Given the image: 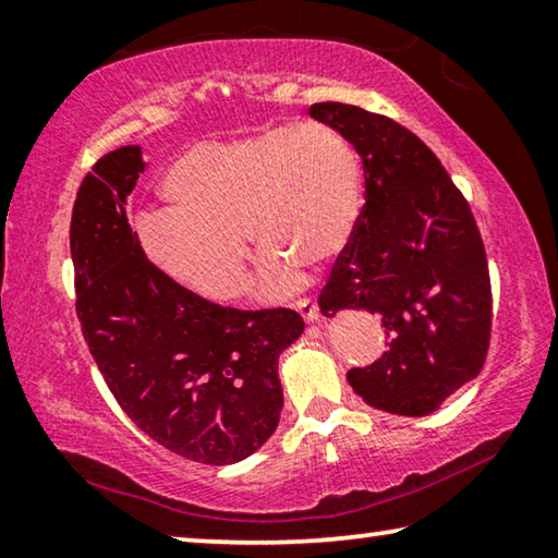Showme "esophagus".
<instances>
[{
	"label": "esophagus",
	"mask_w": 558,
	"mask_h": 558,
	"mask_svg": "<svg viewBox=\"0 0 558 558\" xmlns=\"http://www.w3.org/2000/svg\"><path fill=\"white\" fill-rule=\"evenodd\" d=\"M295 311L300 313V317H303L305 323H313V320H317V317H320V307L311 303V300H303V303H298Z\"/></svg>",
	"instance_id": "esophagus-1"
}]
</instances>
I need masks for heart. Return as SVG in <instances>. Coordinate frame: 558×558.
Returning a JSON list of instances; mask_svg holds the SVG:
<instances>
[{
    "mask_svg": "<svg viewBox=\"0 0 558 558\" xmlns=\"http://www.w3.org/2000/svg\"><path fill=\"white\" fill-rule=\"evenodd\" d=\"M161 189L171 208L141 216L138 243L166 278L214 300L245 290V231L268 255L258 293L278 298L293 270L320 272L340 258L365 206L360 151L320 121L193 146Z\"/></svg>",
    "mask_w": 558,
    "mask_h": 558,
    "instance_id": "1",
    "label": "heart"
}]
</instances>
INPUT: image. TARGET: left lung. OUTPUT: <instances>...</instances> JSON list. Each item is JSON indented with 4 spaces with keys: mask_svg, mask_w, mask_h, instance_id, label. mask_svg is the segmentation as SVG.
<instances>
[{
    "mask_svg": "<svg viewBox=\"0 0 558 558\" xmlns=\"http://www.w3.org/2000/svg\"><path fill=\"white\" fill-rule=\"evenodd\" d=\"M311 117L342 131L362 156L365 206L332 265L320 313L360 307L390 338L348 383L377 410L422 417L484 367L492 338V282L472 208L435 151L402 123L323 101Z\"/></svg>",
    "mask_w": 558,
    "mask_h": 558,
    "instance_id": "8db88e82",
    "label": "left lung"
}]
</instances>
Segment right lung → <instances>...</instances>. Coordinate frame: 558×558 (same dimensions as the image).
Wrapping results in <instances>:
<instances>
[{
	"mask_svg": "<svg viewBox=\"0 0 558 558\" xmlns=\"http://www.w3.org/2000/svg\"><path fill=\"white\" fill-rule=\"evenodd\" d=\"M144 168L138 146H121L78 185L69 228L76 317L141 432L191 462H241L278 427V357L305 323L288 307L216 305L156 270L126 218Z\"/></svg>",
	"mask_w": 558,
	"mask_h": 558,
	"instance_id": "obj_1",
	"label": "right lung"
}]
</instances>
